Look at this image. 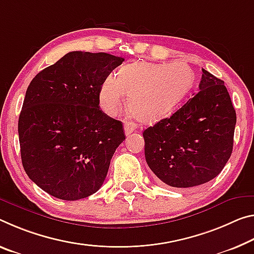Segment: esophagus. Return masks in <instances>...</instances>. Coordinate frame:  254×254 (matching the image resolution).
Masks as SVG:
<instances>
[{
	"instance_id": "obj_1",
	"label": "esophagus",
	"mask_w": 254,
	"mask_h": 254,
	"mask_svg": "<svg viewBox=\"0 0 254 254\" xmlns=\"http://www.w3.org/2000/svg\"><path fill=\"white\" fill-rule=\"evenodd\" d=\"M136 128V124L133 122H126L124 123V132H126V134L128 135L131 134L132 132H133Z\"/></svg>"
}]
</instances>
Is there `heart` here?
I'll list each match as a JSON object with an SVG mask.
<instances>
[{
  "label": "heart",
  "instance_id": "heart-1",
  "mask_svg": "<svg viewBox=\"0 0 254 254\" xmlns=\"http://www.w3.org/2000/svg\"><path fill=\"white\" fill-rule=\"evenodd\" d=\"M194 82L189 64L136 62L121 67L118 76L110 74L99 89V104L106 114L114 116L127 105L144 122L162 119L179 105Z\"/></svg>",
  "mask_w": 254,
  "mask_h": 254
}]
</instances>
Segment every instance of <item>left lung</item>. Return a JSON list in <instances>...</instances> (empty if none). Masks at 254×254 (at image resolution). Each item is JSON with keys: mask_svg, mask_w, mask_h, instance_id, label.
Wrapping results in <instances>:
<instances>
[{"mask_svg": "<svg viewBox=\"0 0 254 254\" xmlns=\"http://www.w3.org/2000/svg\"><path fill=\"white\" fill-rule=\"evenodd\" d=\"M235 124L224 81L202 69L199 91L170 118L143 131L148 166L168 187L207 183L232 155Z\"/></svg>", "mask_w": 254, "mask_h": 254, "instance_id": "8db88e82", "label": "left lung"}]
</instances>
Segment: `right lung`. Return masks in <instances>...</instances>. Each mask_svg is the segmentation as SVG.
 <instances>
[{"label": "right lung", "instance_id": "add662e5", "mask_svg": "<svg viewBox=\"0 0 254 254\" xmlns=\"http://www.w3.org/2000/svg\"><path fill=\"white\" fill-rule=\"evenodd\" d=\"M124 59L70 52L31 80L18 132L23 168L48 194L73 201L97 192L124 141L122 122L99 107V89Z\"/></svg>", "mask_w": 254, "mask_h": 254}]
</instances>
